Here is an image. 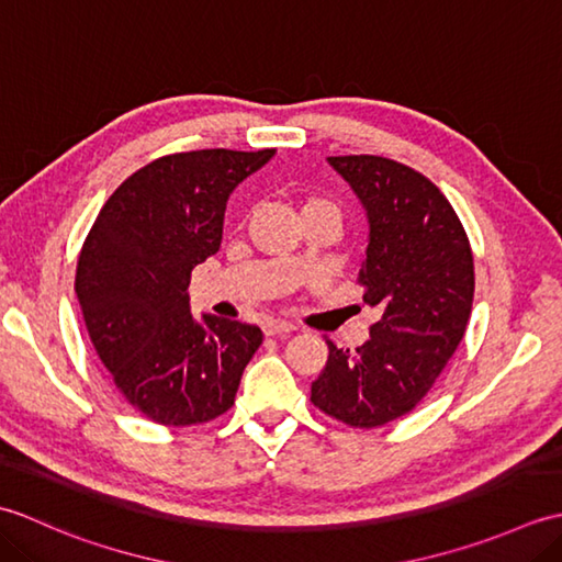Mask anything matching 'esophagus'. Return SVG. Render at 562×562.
<instances>
[{"mask_svg":"<svg viewBox=\"0 0 562 562\" xmlns=\"http://www.w3.org/2000/svg\"><path fill=\"white\" fill-rule=\"evenodd\" d=\"M294 326L288 324V321H278V318H270L262 324V333L266 336H288V333H292Z\"/></svg>","mask_w":562,"mask_h":562,"instance_id":"34e87169","label":"esophagus"}]
</instances>
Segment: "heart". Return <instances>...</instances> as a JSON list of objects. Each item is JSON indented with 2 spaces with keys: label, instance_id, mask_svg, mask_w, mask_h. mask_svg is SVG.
Segmentation results:
<instances>
[{
  "label": "heart",
  "instance_id": "1",
  "mask_svg": "<svg viewBox=\"0 0 562 562\" xmlns=\"http://www.w3.org/2000/svg\"><path fill=\"white\" fill-rule=\"evenodd\" d=\"M314 207H333L330 202H326V200H321V198H308L306 202H304V210H314ZM336 210V207H333Z\"/></svg>",
  "mask_w": 562,
  "mask_h": 562
}]
</instances>
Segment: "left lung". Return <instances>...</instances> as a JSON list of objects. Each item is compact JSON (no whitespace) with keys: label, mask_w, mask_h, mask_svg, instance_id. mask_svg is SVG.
Instances as JSON below:
<instances>
[{"label":"left lung","mask_w":562,"mask_h":562,"mask_svg":"<svg viewBox=\"0 0 562 562\" xmlns=\"http://www.w3.org/2000/svg\"><path fill=\"white\" fill-rule=\"evenodd\" d=\"M367 214V254L357 282L379 314L362 348L328 342L312 403L352 427L411 413L432 389L469 324L473 254L439 188L384 157H328Z\"/></svg>","instance_id":"8db88e82"}]
</instances>
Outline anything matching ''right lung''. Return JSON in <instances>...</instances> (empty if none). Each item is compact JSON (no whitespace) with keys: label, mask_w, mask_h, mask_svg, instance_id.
Wrapping results in <instances>:
<instances>
[{"label":"right lung","mask_w":562,"mask_h":562,"mask_svg":"<svg viewBox=\"0 0 562 562\" xmlns=\"http://www.w3.org/2000/svg\"><path fill=\"white\" fill-rule=\"evenodd\" d=\"M274 149H200L147 164L99 212L75 290L117 391L159 425H198L234 405L258 326L190 314V272L222 244L234 188Z\"/></svg>","instance_id":"1"}]
</instances>
